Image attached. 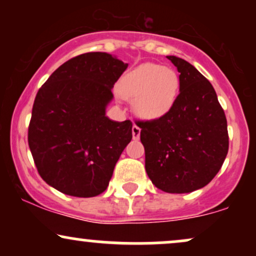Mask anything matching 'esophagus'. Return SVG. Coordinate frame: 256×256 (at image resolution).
<instances>
[{"label": "esophagus", "mask_w": 256, "mask_h": 256, "mask_svg": "<svg viewBox=\"0 0 256 256\" xmlns=\"http://www.w3.org/2000/svg\"><path fill=\"white\" fill-rule=\"evenodd\" d=\"M140 128H138L137 125H134L132 126V137H134V140H140Z\"/></svg>", "instance_id": "esophagus-1"}]
</instances>
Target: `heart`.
<instances>
[{
  "instance_id": "obj_1",
  "label": "heart",
  "mask_w": 256,
  "mask_h": 256,
  "mask_svg": "<svg viewBox=\"0 0 256 256\" xmlns=\"http://www.w3.org/2000/svg\"><path fill=\"white\" fill-rule=\"evenodd\" d=\"M179 89L177 72L156 64H144L122 79L119 91L125 98H134V110L140 118H161L171 110Z\"/></svg>"
}]
</instances>
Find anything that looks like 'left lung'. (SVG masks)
<instances>
[{"label": "left lung", "instance_id": "left-lung-1", "mask_svg": "<svg viewBox=\"0 0 256 256\" xmlns=\"http://www.w3.org/2000/svg\"><path fill=\"white\" fill-rule=\"evenodd\" d=\"M167 58L180 73L179 95L165 116L136 124L152 183L165 192H192L222 168L228 150V122L210 80L183 58Z\"/></svg>", "mask_w": 256, "mask_h": 256}]
</instances>
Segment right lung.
Wrapping results in <instances>:
<instances>
[{
	"label": "right lung",
	"instance_id": "add662e5",
	"mask_svg": "<svg viewBox=\"0 0 256 256\" xmlns=\"http://www.w3.org/2000/svg\"><path fill=\"white\" fill-rule=\"evenodd\" d=\"M128 64L107 52L66 61L38 90L28 125V146L40 176L54 189L94 198L107 189L132 138V122H113L106 108Z\"/></svg>",
	"mask_w": 256,
	"mask_h": 256
}]
</instances>
